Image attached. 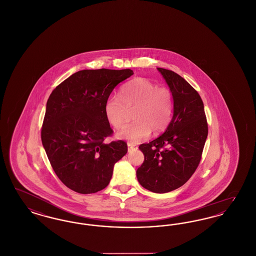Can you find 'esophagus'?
<instances>
[{
  "label": "esophagus",
  "mask_w": 256,
  "mask_h": 256,
  "mask_svg": "<svg viewBox=\"0 0 256 256\" xmlns=\"http://www.w3.org/2000/svg\"><path fill=\"white\" fill-rule=\"evenodd\" d=\"M137 146L136 145H134L132 143H128V152H132L134 148H136Z\"/></svg>",
  "instance_id": "obj_1"
}]
</instances>
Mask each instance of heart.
Returning <instances> with one entry per match:
<instances>
[{
	"label": "heart",
	"instance_id": "heart-1",
	"mask_svg": "<svg viewBox=\"0 0 256 256\" xmlns=\"http://www.w3.org/2000/svg\"><path fill=\"white\" fill-rule=\"evenodd\" d=\"M132 108L135 121L124 126L116 137L137 143L146 138L150 130L158 134L168 126L174 111L172 92L146 78H137L122 86L119 97L112 95L106 98L104 112L110 126L119 128L124 121L126 108Z\"/></svg>",
	"mask_w": 256,
	"mask_h": 256
}]
</instances>
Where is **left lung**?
Masks as SVG:
<instances>
[{"label": "left lung", "mask_w": 256, "mask_h": 256, "mask_svg": "<svg viewBox=\"0 0 256 256\" xmlns=\"http://www.w3.org/2000/svg\"><path fill=\"white\" fill-rule=\"evenodd\" d=\"M170 87L174 114L167 130L141 144L144 162L136 170L139 183L154 193H167L187 182L198 168L208 134L204 102L182 76L158 68Z\"/></svg>", "instance_id": "left-lung-1"}]
</instances>
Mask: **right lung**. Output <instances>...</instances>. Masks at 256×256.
Segmentation results:
<instances>
[{"label": "right lung", "instance_id": "add662e5", "mask_svg": "<svg viewBox=\"0 0 256 256\" xmlns=\"http://www.w3.org/2000/svg\"><path fill=\"white\" fill-rule=\"evenodd\" d=\"M134 74L124 70H82L50 95L41 130L42 144L62 183L80 194L110 184L114 164L128 152L124 141L106 143L113 134L104 106L113 89Z\"/></svg>", "mask_w": 256, "mask_h": 256}]
</instances>
